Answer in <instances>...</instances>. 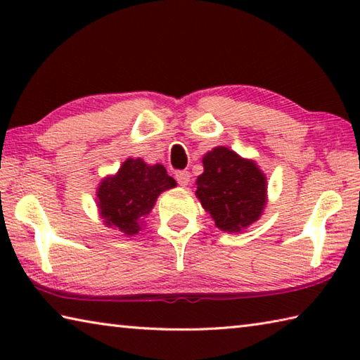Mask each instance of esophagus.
I'll return each instance as SVG.
<instances>
[{
	"label": "esophagus",
	"mask_w": 360,
	"mask_h": 360,
	"mask_svg": "<svg viewBox=\"0 0 360 360\" xmlns=\"http://www.w3.org/2000/svg\"><path fill=\"white\" fill-rule=\"evenodd\" d=\"M174 178H176V181H178L179 186L186 187V186H188V182H191V173L186 172V169H179V172L174 173Z\"/></svg>",
	"instance_id": "34e87169"
}]
</instances>
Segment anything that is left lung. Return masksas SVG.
<instances>
[{
    "mask_svg": "<svg viewBox=\"0 0 360 360\" xmlns=\"http://www.w3.org/2000/svg\"><path fill=\"white\" fill-rule=\"evenodd\" d=\"M203 168L195 195L217 229L236 233L257 221L266 205V178L254 160L219 146L203 157Z\"/></svg>",
    "mask_w": 360,
    "mask_h": 360,
    "instance_id": "obj_1",
    "label": "left lung"
}]
</instances>
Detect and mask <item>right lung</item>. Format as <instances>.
<instances>
[{
	"mask_svg": "<svg viewBox=\"0 0 360 360\" xmlns=\"http://www.w3.org/2000/svg\"><path fill=\"white\" fill-rule=\"evenodd\" d=\"M173 187L176 181L160 163L148 165L141 158H127L117 173L100 182L96 206L106 227L133 236L141 230L143 217L154 208L158 195Z\"/></svg>",
	"mask_w": 360,
	"mask_h": 360,
	"instance_id": "obj_1",
	"label": "right lung"
}]
</instances>
